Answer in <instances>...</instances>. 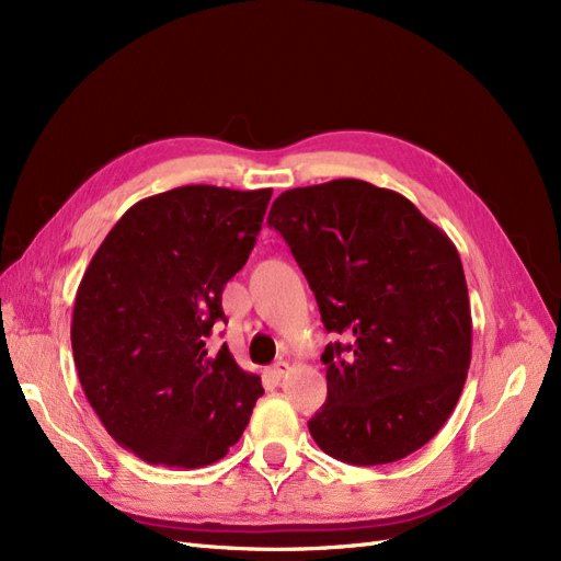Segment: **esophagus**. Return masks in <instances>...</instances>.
I'll list each match as a JSON object with an SVG mask.
<instances>
[{
    "label": "esophagus",
    "mask_w": 561,
    "mask_h": 561,
    "mask_svg": "<svg viewBox=\"0 0 561 561\" xmlns=\"http://www.w3.org/2000/svg\"><path fill=\"white\" fill-rule=\"evenodd\" d=\"M288 369H291V367H288V363L279 360V363L273 365V369H270V375H273V377L279 381V379H284V377L288 375Z\"/></svg>",
    "instance_id": "esophagus-1"
}]
</instances>
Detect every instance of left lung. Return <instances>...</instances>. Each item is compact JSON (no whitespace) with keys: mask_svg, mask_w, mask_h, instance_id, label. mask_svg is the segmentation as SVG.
<instances>
[{"mask_svg":"<svg viewBox=\"0 0 561 561\" xmlns=\"http://www.w3.org/2000/svg\"><path fill=\"white\" fill-rule=\"evenodd\" d=\"M267 224L291 247L328 333L319 448L358 465L398 462L437 434L467 381L471 309L450 238L409 198L363 180L277 196Z\"/></svg>","mask_w":561,"mask_h":561,"instance_id":"1","label":"left lung"}]
</instances>
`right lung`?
Returning a JSON list of instances; mask_svg holds the SVG:
<instances>
[{"label":"right lung","mask_w":561,"mask_h":561,"mask_svg":"<svg viewBox=\"0 0 561 561\" xmlns=\"http://www.w3.org/2000/svg\"><path fill=\"white\" fill-rule=\"evenodd\" d=\"M273 190L186 184L142 198L80 279L71 346L85 398L136 458L196 469L221 460L263 396L224 344L221 291L247 263Z\"/></svg>","instance_id":"add662e5"}]
</instances>
